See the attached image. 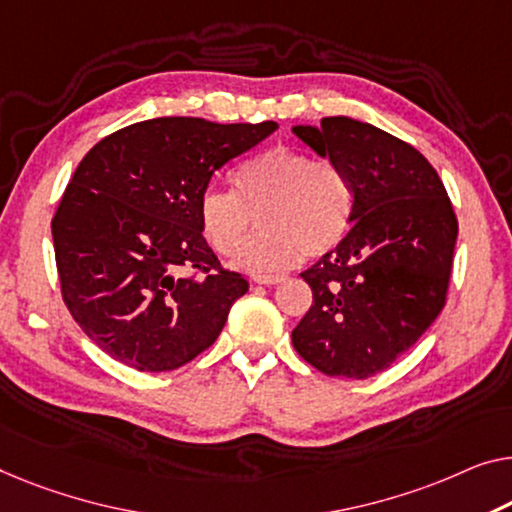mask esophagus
<instances>
[{"instance_id":"obj_1","label":"esophagus","mask_w":512,"mask_h":512,"mask_svg":"<svg viewBox=\"0 0 512 512\" xmlns=\"http://www.w3.org/2000/svg\"><path fill=\"white\" fill-rule=\"evenodd\" d=\"M257 285H278V282H282L285 278L282 276H255L253 278Z\"/></svg>"}]
</instances>
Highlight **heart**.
<instances>
[{
  "label": "heart",
  "mask_w": 512,
  "mask_h": 512,
  "mask_svg": "<svg viewBox=\"0 0 512 512\" xmlns=\"http://www.w3.org/2000/svg\"><path fill=\"white\" fill-rule=\"evenodd\" d=\"M265 207V234L236 259L248 273L292 269L305 255L331 253L352 223L354 190L331 160L276 147L234 172V190L207 188L197 204L204 239L220 255L239 253L247 238L250 210Z\"/></svg>",
  "instance_id": "heart-1"
}]
</instances>
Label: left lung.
Instances as JSON below:
<instances>
[{
  "instance_id": "left-lung-1",
  "label": "left lung",
  "mask_w": 512,
  "mask_h": 512,
  "mask_svg": "<svg viewBox=\"0 0 512 512\" xmlns=\"http://www.w3.org/2000/svg\"><path fill=\"white\" fill-rule=\"evenodd\" d=\"M292 133L354 190L347 236L301 273L315 301L292 331L294 349L324 375L368 379L444 308L457 218L437 170L395 135L352 117Z\"/></svg>"
}]
</instances>
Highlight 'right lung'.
I'll use <instances>...</instances> for the list:
<instances>
[{
    "instance_id": "add662e5",
    "label": "right lung",
    "mask_w": 512,
    "mask_h": 512,
    "mask_svg": "<svg viewBox=\"0 0 512 512\" xmlns=\"http://www.w3.org/2000/svg\"><path fill=\"white\" fill-rule=\"evenodd\" d=\"M276 128L158 117L80 160L52 218L57 271L66 308L114 361L167 372L216 342L248 280L218 271L197 204L220 167Z\"/></svg>"
}]
</instances>
